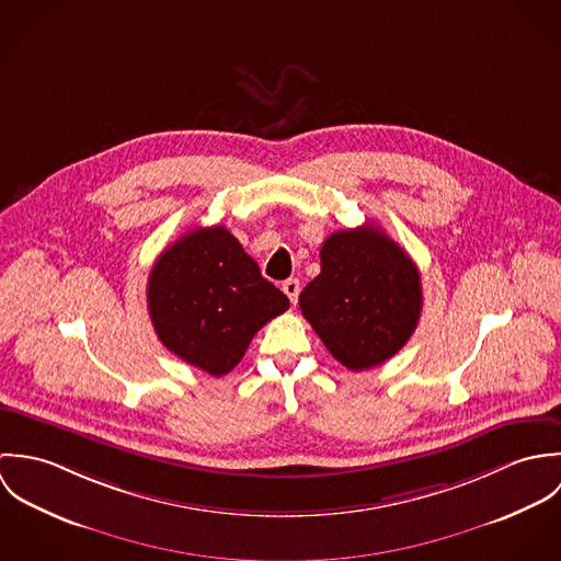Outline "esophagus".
<instances>
[{
    "mask_svg": "<svg viewBox=\"0 0 561 561\" xmlns=\"http://www.w3.org/2000/svg\"><path fill=\"white\" fill-rule=\"evenodd\" d=\"M283 291L287 294V298L291 300V305L298 302V294H300V280L298 278H287L283 283Z\"/></svg>",
    "mask_w": 561,
    "mask_h": 561,
    "instance_id": "1",
    "label": "esophagus"
}]
</instances>
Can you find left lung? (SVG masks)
Segmentation results:
<instances>
[{
    "label": "left lung",
    "mask_w": 561,
    "mask_h": 561,
    "mask_svg": "<svg viewBox=\"0 0 561 561\" xmlns=\"http://www.w3.org/2000/svg\"><path fill=\"white\" fill-rule=\"evenodd\" d=\"M321 272L300 294V309L328 352L347 369H371L396 356L421 316L414 261L374 225L323 241Z\"/></svg>",
    "instance_id": "8db88e82"
}]
</instances>
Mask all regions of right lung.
Here are the masks:
<instances>
[{
	"mask_svg": "<svg viewBox=\"0 0 561 561\" xmlns=\"http://www.w3.org/2000/svg\"><path fill=\"white\" fill-rule=\"evenodd\" d=\"M147 302L161 343L218 378L240 363L259 328L289 309V298L220 225L185 233L161 252Z\"/></svg>",
	"mask_w": 561,
	"mask_h": 561,
	"instance_id": "obj_1",
	"label": "right lung"
}]
</instances>
